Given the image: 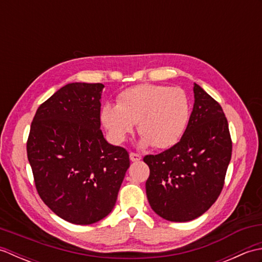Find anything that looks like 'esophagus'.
<instances>
[{"label":"esophagus","mask_w":262,"mask_h":262,"mask_svg":"<svg viewBox=\"0 0 262 262\" xmlns=\"http://www.w3.org/2000/svg\"><path fill=\"white\" fill-rule=\"evenodd\" d=\"M129 159L133 162H137V161H140L142 159V157L138 153H134V152H130L129 153Z\"/></svg>","instance_id":"obj_1"}]
</instances>
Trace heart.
Returning a JSON list of instances; mask_svg holds the SVG:
<instances>
[{"label":"heart","mask_w":262,"mask_h":262,"mask_svg":"<svg viewBox=\"0 0 262 262\" xmlns=\"http://www.w3.org/2000/svg\"><path fill=\"white\" fill-rule=\"evenodd\" d=\"M190 118V102L180 88L141 84L122 91L117 105L107 103L101 121L111 142L126 141L137 122L141 145L169 148L180 141Z\"/></svg>","instance_id":"obj_1"}]
</instances>
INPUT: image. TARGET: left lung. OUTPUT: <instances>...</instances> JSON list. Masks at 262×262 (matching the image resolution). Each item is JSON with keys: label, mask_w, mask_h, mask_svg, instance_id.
Segmentation results:
<instances>
[{"label": "left lung", "mask_w": 262, "mask_h": 262, "mask_svg": "<svg viewBox=\"0 0 262 262\" xmlns=\"http://www.w3.org/2000/svg\"><path fill=\"white\" fill-rule=\"evenodd\" d=\"M193 93V109L181 140L143 159L149 168L148 203L171 222L192 221L210 208L223 189L232 155L229 124L221 104L196 83Z\"/></svg>", "instance_id": "obj_1"}]
</instances>
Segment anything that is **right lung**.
I'll list each match as a JSON object with an SVG mask.
<instances>
[{
	"mask_svg": "<svg viewBox=\"0 0 262 262\" xmlns=\"http://www.w3.org/2000/svg\"><path fill=\"white\" fill-rule=\"evenodd\" d=\"M101 83H70L39 105L27 141L41 200L60 219L89 225L107 216L129 168L124 147L100 129Z\"/></svg>",
	"mask_w": 262,
	"mask_h": 262,
	"instance_id": "1",
	"label": "right lung"
}]
</instances>
